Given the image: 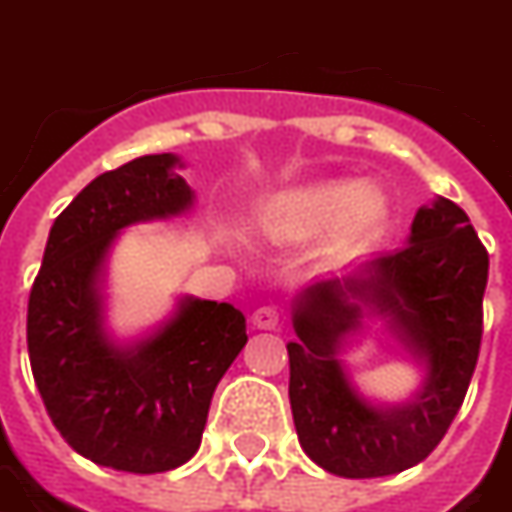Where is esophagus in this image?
Segmentation results:
<instances>
[{
    "mask_svg": "<svg viewBox=\"0 0 512 512\" xmlns=\"http://www.w3.org/2000/svg\"><path fill=\"white\" fill-rule=\"evenodd\" d=\"M252 324H255L257 330H277L280 327V310L277 307H257L255 313H252Z\"/></svg>",
    "mask_w": 512,
    "mask_h": 512,
    "instance_id": "esophagus-1",
    "label": "esophagus"
}]
</instances>
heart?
Segmentation results:
<instances>
[{"mask_svg":"<svg viewBox=\"0 0 512 512\" xmlns=\"http://www.w3.org/2000/svg\"><path fill=\"white\" fill-rule=\"evenodd\" d=\"M388 199L374 185L352 180H318L291 185L266 196L257 224L274 241L302 244L330 235L343 252H355L380 235Z\"/></svg>","mask_w":512,"mask_h":512,"instance_id":"heart-1","label":"heart"}]
</instances>
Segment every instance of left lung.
<instances>
[{
	"label": "left lung",
	"mask_w": 512,
	"mask_h": 512,
	"mask_svg": "<svg viewBox=\"0 0 512 512\" xmlns=\"http://www.w3.org/2000/svg\"><path fill=\"white\" fill-rule=\"evenodd\" d=\"M488 252L468 216L438 196L418 207L407 246L321 277L293 299V424L305 455L346 480L388 477L441 443L463 405L482 341ZM380 317L425 377L399 406H374L342 366L345 338Z\"/></svg>",
	"instance_id": "left-lung-1"
}]
</instances>
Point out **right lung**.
Returning <instances> with one entry per match:
<instances>
[{
    "label": "right lung",
    "instance_id": "add662e5",
    "mask_svg": "<svg viewBox=\"0 0 512 512\" xmlns=\"http://www.w3.org/2000/svg\"><path fill=\"white\" fill-rule=\"evenodd\" d=\"M177 155L99 174L52 224L27 307V349L46 413L96 466L157 474L196 455L216 385L246 346L227 302L182 296L155 332L119 343L105 327V271L124 227L180 216L194 191Z\"/></svg>",
    "mask_w": 512,
    "mask_h": 512
}]
</instances>
